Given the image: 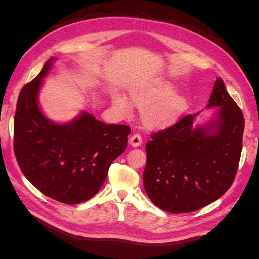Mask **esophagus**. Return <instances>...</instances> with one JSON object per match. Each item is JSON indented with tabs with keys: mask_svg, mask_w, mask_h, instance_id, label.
Returning a JSON list of instances; mask_svg holds the SVG:
<instances>
[{
	"mask_svg": "<svg viewBox=\"0 0 259 259\" xmlns=\"http://www.w3.org/2000/svg\"><path fill=\"white\" fill-rule=\"evenodd\" d=\"M130 144L133 146V147H139L140 145L143 144V138L142 136H140L139 134H134L132 135L131 138H130Z\"/></svg>",
	"mask_w": 259,
	"mask_h": 259,
	"instance_id": "1",
	"label": "esophagus"
}]
</instances>
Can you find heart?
<instances>
[{
    "label": "heart",
    "instance_id": "b5f03b06",
    "mask_svg": "<svg viewBox=\"0 0 259 259\" xmlns=\"http://www.w3.org/2000/svg\"><path fill=\"white\" fill-rule=\"evenodd\" d=\"M170 91L171 86L167 84L132 91L131 98L133 103L144 110L143 117L147 124L152 126L166 125L174 121L185 110L187 105L183 97L170 96L163 101L160 100L165 97ZM113 107L116 111L124 115L128 114L131 110L128 101L123 96L113 98Z\"/></svg>",
    "mask_w": 259,
    "mask_h": 259
}]
</instances>
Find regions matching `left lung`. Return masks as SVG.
Here are the masks:
<instances>
[{
	"instance_id": "obj_1",
	"label": "left lung",
	"mask_w": 259,
	"mask_h": 259,
	"mask_svg": "<svg viewBox=\"0 0 259 259\" xmlns=\"http://www.w3.org/2000/svg\"><path fill=\"white\" fill-rule=\"evenodd\" d=\"M207 107H218L216 119L192 128L186 114L165 130L152 133L146 145L143 180L153 204L169 213H190L224 195L237 175L244 117L217 77Z\"/></svg>"
}]
</instances>
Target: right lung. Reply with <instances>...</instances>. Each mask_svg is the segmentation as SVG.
<instances>
[{"mask_svg": "<svg viewBox=\"0 0 259 259\" xmlns=\"http://www.w3.org/2000/svg\"><path fill=\"white\" fill-rule=\"evenodd\" d=\"M53 58L23 86L14 117V152L18 165L38 191L65 204H77L95 195L111 163L124 152L131 128L106 124L82 113L68 124L46 119L37 92Z\"/></svg>", "mask_w": 259, "mask_h": 259, "instance_id": "add662e5", "label": "right lung"}]
</instances>
